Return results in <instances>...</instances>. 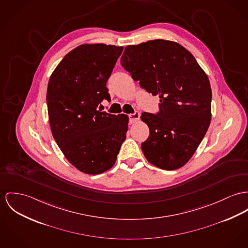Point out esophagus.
<instances>
[{
    "instance_id": "esophagus-1",
    "label": "esophagus",
    "mask_w": 248,
    "mask_h": 248,
    "mask_svg": "<svg viewBox=\"0 0 248 248\" xmlns=\"http://www.w3.org/2000/svg\"><path fill=\"white\" fill-rule=\"evenodd\" d=\"M140 112H138V111H135L134 113L132 114H129V122L131 123V124H134V123H136V122H138L139 120H140Z\"/></svg>"
}]
</instances>
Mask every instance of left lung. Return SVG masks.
<instances>
[{
  "label": "left lung",
  "mask_w": 248,
  "mask_h": 248,
  "mask_svg": "<svg viewBox=\"0 0 248 248\" xmlns=\"http://www.w3.org/2000/svg\"><path fill=\"white\" fill-rule=\"evenodd\" d=\"M121 65L140 88L160 98L157 113L140 116L150 130L141 143L146 159L163 170L182 167L210 126L212 94L207 75L187 49L164 39L126 46Z\"/></svg>",
  "instance_id": "1"
}]
</instances>
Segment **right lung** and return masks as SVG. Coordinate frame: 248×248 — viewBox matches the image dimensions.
I'll list each match as a JSON object with an SVG mask.
<instances>
[{"label": "right lung", "mask_w": 248, "mask_h": 248, "mask_svg": "<svg viewBox=\"0 0 248 248\" xmlns=\"http://www.w3.org/2000/svg\"><path fill=\"white\" fill-rule=\"evenodd\" d=\"M123 50L101 43L80 45L61 60L48 83L54 139L66 158L85 173L109 170L126 138V115L97 109L104 99H110L107 82Z\"/></svg>", "instance_id": "obj_1"}]
</instances>
